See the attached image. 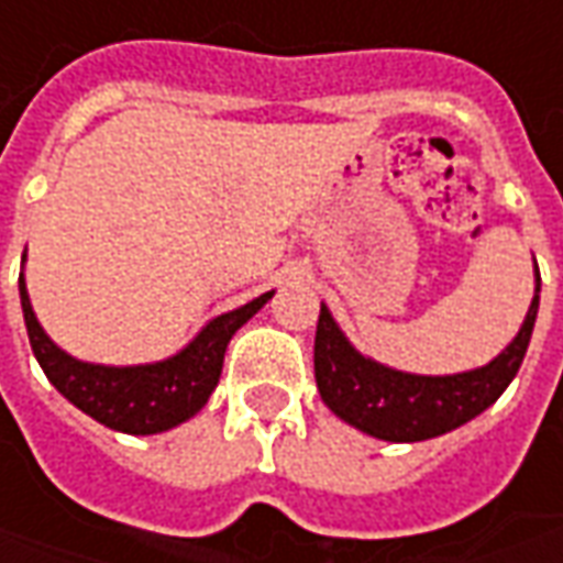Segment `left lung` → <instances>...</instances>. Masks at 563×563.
Returning a JSON list of instances; mask_svg holds the SVG:
<instances>
[{"label":"left lung","mask_w":563,"mask_h":563,"mask_svg":"<svg viewBox=\"0 0 563 563\" xmlns=\"http://www.w3.org/2000/svg\"><path fill=\"white\" fill-rule=\"evenodd\" d=\"M537 307L540 286L516 341L492 365L455 377H413L371 362L346 343L331 313L322 307L313 343L319 395L343 422L379 440L416 443L446 434L492 407L519 374L537 322Z\"/></svg>","instance_id":"8db88e82"}]
</instances>
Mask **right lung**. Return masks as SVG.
Instances as JSON below:
<instances>
[{"mask_svg":"<svg viewBox=\"0 0 563 563\" xmlns=\"http://www.w3.org/2000/svg\"><path fill=\"white\" fill-rule=\"evenodd\" d=\"M268 298L271 292L258 295L250 305L217 317L184 353L174 355L168 362L139 367H102L84 365L78 358H71L44 334L38 319L32 313L23 277H20V305H23V319H26V334H30L32 353L38 358L47 379L78 410L114 431H123V434H159L174 424L186 422L189 416H196L208 404L210 391L220 379L222 355H225L232 334Z\"/></svg>","mask_w":563,"mask_h":563,"instance_id":"right-lung-1","label":"right lung"}]
</instances>
